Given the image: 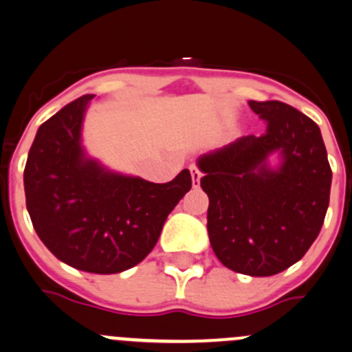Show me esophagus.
<instances>
[{"label":"esophagus","instance_id":"esophagus-1","mask_svg":"<svg viewBox=\"0 0 352 352\" xmlns=\"http://www.w3.org/2000/svg\"><path fill=\"white\" fill-rule=\"evenodd\" d=\"M190 177H192V186L197 187L199 182H201V172H199L197 166H190Z\"/></svg>","mask_w":352,"mask_h":352}]
</instances>
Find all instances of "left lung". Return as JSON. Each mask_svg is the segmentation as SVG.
I'll use <instances>...</instances> for the list:
<instances>
[{
  "label": "left lung",
  "instance_id": "1",
  "mask_svg": "<svg viewBox=\"0 0 352 352\" xmlns=\"http://www.w3.org/2000/svg\"><path fill=\"white\" fill-rule=\"evenodd\" d=\"M248 105L267 120L265 133L201 155L197 168L212 252L225 267L264 278L296 264L315 242L332 170L310 117L278 100Z\"/></svg>",
  "mask_w": 352,
  "mask_h": 352
}]
</instances>
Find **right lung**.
<instances>
[{
    "instance_id": "right-lung-1",
    "label": "right lung",
    "mask_w": 352,
    "mask_h": 352,
    "mask_svg": "<svg viewBox=\"0 0 352 352\" xmlns=\"http://www.w3.org/2000/svg\"><path fill=\"white\" fill-rule=\"evenodd\" d=\"M94 97L76 98L38 127L23 172L25 199L38 239L59 261L117 274L153 250L192 179L184 168L172 182H148L88 155L83 120Z\"/></svg>"
}]
</instances>
